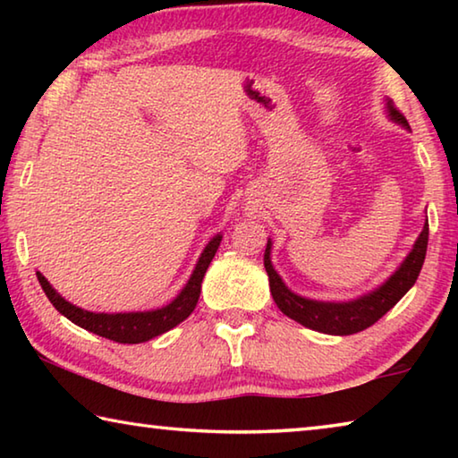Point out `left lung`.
I'll use <instances>...</instances> for the list:
<instances>
[{
  "label": "left lung",
  "mask_w": 458,
  "mask_h": 458,
  "mask_svg": "<svg viewBox=\"0 0 458 458\" xmlns=\"http://www.w3.org/2000/svg\"><path fill=\"white\" fill-rule=\"evenodd\" d=\"M386 108L387 117L394 123H398V125L404 129H410L404 114H402L390 100L386 103ZM426 246H428V220L424 222L420 236L416 238L412 250H410L404 262H402L396 273L387 278L384 284H379L376 291H371L353 301L331 303V301H313L301 297V294H294L289 286L283 283V278L278 276V273L273 268V262H270V248H273V242L268 240L265 250V268L268 273L270 294H273L276 307L281 309L286 317L305 325V327L319 333H327V335H352V333L368 329L369 325L382 319V317L390 311L410 289H412V284L416 283V278L420 275V268L424 265Z\"/></svg>",
  "instance_id": "8db88e82"
}]
</instances>
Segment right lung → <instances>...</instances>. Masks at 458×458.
<instances>
[{
  "label": "right lung",
  "mask_w": 458,
  "mask_h": 458,
  "mask_svg": "<svg viewBox=\"0 0 458 458\" xmlns=\"http://www.w3.org/2000/svg\"><path fill=\"white\" fill-rule=\"evenodd\" d=\"M220 240H222V234L214 236L210 242H208L204 252H201L196 268H193L188 284L183 286L182 293L177 294L172 303L161 309H153V311H137V313L84 311V309L68 303L62 294L54 291L52 284L48 283V278H46L42 273H36V276L42 284L46 297L50 299V303L54 307H56V311H60L74 325H79V327L87 329L90 333H97V335L105 339L117 341V344H143V341H149L153 337L161 335V333L174 329L175 325H180L183 319H188L191 315V311L198 305L201 281H204L206 270L210 267L216 250H218Z\"/></svg>",
  "instance_id": "1"
}]
</instances>
